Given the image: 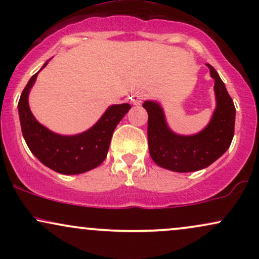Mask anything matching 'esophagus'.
Listing matches in <instances>:
<instances>
[{
  "label": "esophagus",
  "instance_id": "34e87169",
  "mask_svg": "<svg viewBox=\"0 0 259 259\" xmlns=\"http://www.w3.org/2000/svg\"><path fill=\"white\" fill-rule=\"evenodd\" d=\"M144 100H145V94H142V92H138V94H135L132 97V103L134 106H141L142 102H144Z\"/></svg>",
  "mask_w": 259,
  "mask_h": 259
}]
</instances>
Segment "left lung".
<instances>
[{
  "label": "left lung",
  "instance_id": "8db88e82",
  "mask_svg": "<svg viewBox=\"0 0 259 259\" xmlns=\"http://www.w3.org/2000/svg\"><path fill=\"white\" fill-rule=\"evenodd\" d=\"M209 73L214 80L215 108L212 118L201 132L180 135L170 129L164 109L157 101H145L148 114L147 138L151 158L159 167L178 173L201 170L227 152L234 138L235 109L225 84L210 64Z\"/></svg>",
  "mask_w": 259,
  "mask_h": 259
}]
</instances>
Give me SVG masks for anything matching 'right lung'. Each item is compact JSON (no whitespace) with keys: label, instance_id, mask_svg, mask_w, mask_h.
I'll return each mask as SVG.
<instances>
[{"label":"right lung","instance_id":"1","mask_svg":"<svg viewBox=\"0 0 259 259\" xmlns=\"http://www.w3.org/2000/svg\"><path fill=\"white\" fill-rule=\"evenodd\" d=\"M49 61L31 76L20 95L18 113L23 136L31 153L47 168L65 175L85 173L99 167L105 160L113 132L132 106L129 103L109 106L90 129L75 135H62L52 132L38 123L29 107L31 88L36 81L37 74Z\"/></svg>","mask_w":259,"mask_h":259}]
</instances>
